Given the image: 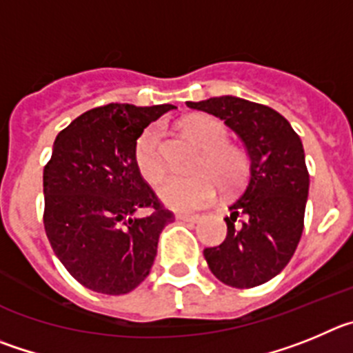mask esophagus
<instances>
[{"label":"esophagus","instance_id":"esophagus-1","mask_svg":"<svg viewBox=\"0 0 353 353\" xmlns=\"http://www.w3.org/2000/svg\"><path fill=\"white\" fill-rule=\"evenodd\" d=\"M176 218L181 221H190V223H196V221L200 220L199 214H188V212H181V214H177Z\"/></svg>","mask_w":353,"mask_h":353}]
</instances>
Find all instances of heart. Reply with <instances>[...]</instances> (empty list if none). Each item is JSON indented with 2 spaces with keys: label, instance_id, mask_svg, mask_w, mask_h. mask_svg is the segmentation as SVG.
Listing matches in <instances>:
<instances>
[{
  "label": "heart",
  "instance_id": "obj_1",
  "mask_svg": "<svg viewBox=\"0 0 353 353\" xmlns=\"http://www.w3.org/2000/svg\"><path fill=\"white\" fill-rule=\"evenodd\" d=\"M184 132L202 148L199 169L190 174L170 172L157 184V195L165 205L177 211H192L205 205L214 196L218 183L223 190L239 186L248 174V157L243 149L227 144L228 132L220 119L193 116L183 121ZM135 165L145 179H157L165 167L161 133L149 126L135 142Z\"/></svg>",
  "mask_w": 353,
  "mask_h": 353
}]
</instances>
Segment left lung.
Returning a JSON list of instances; mask_svg holds the SVG:
<instances>
[{
	"mask_svg": "<svg viewBox=\"0 0 353 353\" xmlns=\"http://www.w3.org/2000/svg\"><path fill=\"white\" fill-rule=\"evenodd\" d=\"M186 107L220 117L250 160L246 183L228 205L227 237L204 250L209 269L228 287L265 283L287 268L303 236L310 174L301 137L274 109L232 94Z\"/></svg>",
	"mask_w": 353,
	"mask_h": 353,
	"instance_id": "left-lung-1",
	"label": "left lung"
}]
</instances>
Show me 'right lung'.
<instances>
[{"mask_svg": "<svg viewBox=\"0 0 353 353\" xmlns=\"http://www.w3.org/2000/svg\"><path fill=\"white\" fill-rule=\"evenodd\" d=\"M176 109L109 103L70 123L43 169L49 243L66 271L93 292L128 294L145 279L174 214L142 179L135 142L149 123ZM149 208L145 216H135Z\"/></svg>", "mask_w": 353, "mask_h": 353, "instance_id": "right-lung-1", "label": "right lung"}]
</instances>
